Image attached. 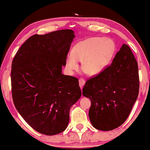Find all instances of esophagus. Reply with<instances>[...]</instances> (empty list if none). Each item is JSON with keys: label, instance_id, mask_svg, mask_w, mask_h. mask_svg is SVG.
Instances as JSON below:
<instances>
[{"label": "esophagus", "instance_id": "1", "mask_svg": "<svg viewBox=\"0 0 150 150\" xmlns=\"http://www.w3.org/2000/svg\"><path fill=\"white\" fill-rule=\"evenodd\" d=\"M79 86H80V88L82 89L84 87V85L85 84V81L84 79H80L79 80Z\"/></svg>", "mask_w": 150, "mask_h": 150}]
</instances>
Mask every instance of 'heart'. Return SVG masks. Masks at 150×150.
Instances as JSON below:
<instances>
[{
  "mask_svg": "<svg viewBox=\"0 0 150 150\" xmlns=\"http://www.w3.org/2000/svg\"><path fill=\"white\" fill-rule=\"evenodd\" d=\"M115 50L114 42L103 38L93 37L76 44L72 54L66 57V65L70 71L79 67V62H83V69L90 76L99 75L110 63Z\"/></svg>",
  "mask_w": 150,
  "mask_h": 150,
  "instance_id": "b5f03b06",
  "label": "heart"
}]
</instances>
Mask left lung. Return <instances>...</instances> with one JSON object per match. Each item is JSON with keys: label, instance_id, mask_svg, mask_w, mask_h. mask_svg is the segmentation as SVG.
Segmentation results:
<instances>
[{"label": "left lung", "instance_id": "1", "mask_svg": "<svg viewBox=\"0 0 150 150\" xmlns=\"http://www.w3.org/2000/svg\"><path fill=\"white\" fill-rule=\"evenodd\" d=\"M138 63L124 44L111 65L85 83L83 95L91 100L88 116L94 128L110 131L121 126L138 98Z\"/></svg>", "mask_w": 150, "mask_h": 150}]
</instances>
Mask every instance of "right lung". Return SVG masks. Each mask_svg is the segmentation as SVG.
I'll use <instances>...</instances> for the list:
<instances>
[{"label": "right lung", "mask_w": 150, "mask_h": 150, "mask_svg": "<svg viewBox=\"0 0 150 150\" xmlns=\"http://www.w3.org/2000/svg\"><path fill=\"white\" fill-rule=\"evenodd\" d=\"M74 34L67 29L35 34L22 45L12 61L15 107L33 129L45 135L67 128L70 108L81 96L77 79L62 74Z\"/></svg>", "instance_id": "1"}]
</instances>
